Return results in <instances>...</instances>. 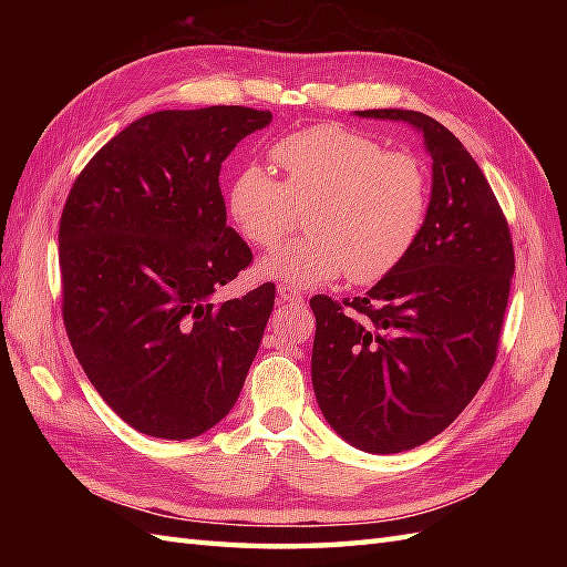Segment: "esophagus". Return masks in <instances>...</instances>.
Instances as JSON below:
<instances>
[{"label": "esophagus", "mask_w": 567, "mask_h": 567, "mask_svg": "<svg viewBox=\"0 0 567 567\" xmlns=\"http://www.w3.org/2000/svg\"><path fill=\"white\" fill-rule=\"evenodd\" d=\"M277 302L280 307H299L305 302V295L290 285H280L277 287Z\"/></svg>", "instance_id": "esophagus-1"}]
</instances>
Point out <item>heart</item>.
Masks as SVG:
<instances>
[{
	"label": "heart",
	"instance_id": "1",
	"mask_svg": "<svg viewBox=\"0 0 567 567\" xmlns=\"http://www.w3.org/2000/svg\"><path fill=\"white\" fill-rule=\"evenodd\" d=\"M282 171L248 163L226 189L228 214L248 244L275 248L307 209V236L272 252L260 275L319 287L343 275L375 285L419 244L429 219L431 183L414 153L384 151L358 131L321 124L295 131L270 148Z\"/></svg>",
	"mask_w": 567,
	"mask_h": 567
}]
</instances>
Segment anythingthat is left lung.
I'll list each match as a JSON object with an SVG mask.
<instances>
[{
	"label": "left lung",
	"instance_id": "1",
	"mask_svg": "<svg viewBox=\"0 0 567 567\" xmlns=\"http://www.w3.org/2000/svg\"><path fill=\"white\" fill-rule=\"evenodd\" d=\"M416 126L433 161L429 219L406 260L365 297H311V382L333 431L402 453L451 426L497 360L514 246L499 202L463 143L421 112L368 110Z\"/></svg>",
	"mask_w": 567,
	"mask_h": 567
}]
</instances>
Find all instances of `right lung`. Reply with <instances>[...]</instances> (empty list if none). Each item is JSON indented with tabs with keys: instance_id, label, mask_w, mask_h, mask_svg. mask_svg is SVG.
Returning a JSON list of instances; mask_svg holds the SVG:
<instances>
[{
	"instance_id": "obj_1",
	"label": "right lung",
	"mask_w": 567,
	"mask_h": 567,
	"mask_svg": "<svg viewBox=\"0 0 567 567\" xmlns=\"http://www.w3.org/2000/svg\"><path fill=\"white\" fill-rule=\"evenodd\" d=\"M268 110L141 116L82 167L58 228L63 323L84 375L128 426L195 439L231 412L275 307L265 282L212 297L252 262L219 173Z\"/></svg>"
}]
</instances>
